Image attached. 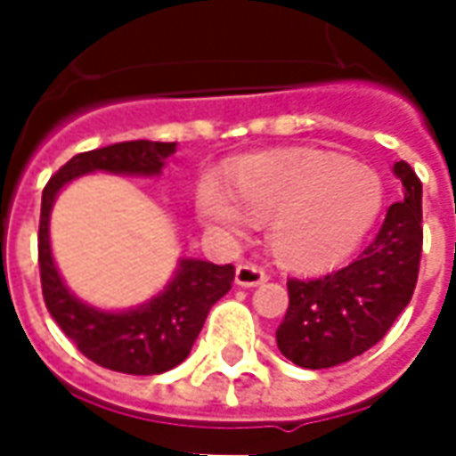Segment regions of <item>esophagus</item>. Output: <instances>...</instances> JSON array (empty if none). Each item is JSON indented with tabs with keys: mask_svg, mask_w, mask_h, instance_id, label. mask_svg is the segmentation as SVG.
<instances>
[{
	"mask_svg": "<svg viewBox=\"0 0 456 456\" xmlns=\"http://www.w3.org/2000/svg\"><path fill=\"white\" fill-rule=\"evenodd\" d=\"M234 281H237V286L241 288H254L261 286V283H266L268 273L261 266H254V264H241V266H237Z\"/></svg>",
	"mask_w": 456,
	"mask_h": 456,
	"instance_id": "obj_1",
	"label": "esophagus"
}]
</instances>
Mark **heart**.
Listing matches in <instances>:
<instances>
[{
  "label": "heart",
  "instance_id": "heart-1",
  "mask_svg": "<svg viewBox=\"0 0 456 456\" xmlns=\"http://www.w3.org/2000/svg\"><path fill=\"white\" fill-rule=\"evenodd\" d=\"M234 193L215 175L200 180V217L227 234L268 222V247L293 271H322L359 247L379 217L383 183L363 163L313 149L268 151L229 168Z\"/></svg>",
  "mask_w": 456,
  "mask_h": 456
}]
</instances>
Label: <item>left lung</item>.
I'll use <instances>...</instances> for the list:
<instances>
[{"instance_id": "1", "label": "left lung", "mask_w": 456, "mask_h": 456, "mask_svg": "<svg viewBox=\"0 0 456 456\" xmlns=\"http://www.w3.org/2000/svg\"><path fill=\"white\" fill-rule=\"evenodd\" d=\"M393 202L379 234L352 264L327 276L288 281V313L276 330L281 354L303 369H330L381 342L411 303L422 251V183L398 160Z\"/></svg>"}]
</instances>
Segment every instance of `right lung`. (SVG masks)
Here are the masks:
<instances>
[{"label": "right lung", "mask_w": 456, "mask_h": 456, "mask_svg": "<svg viewBox=\"0 0 456 456\" xmlns=\"http://www.w3.org/2000/svg\"><path fill=\"white\" fill-rule=\"evenodd\" d=\"M170 153H175V143L163 141H124L85 151L48 180L41 198L38 266L45 307L87 359L112 371L153 376L185 362L208 320L209 307L227 296L234 283V266H217L202 258H180L175 276L159 296L129 310H102L83 303L58 273L48 232L51 209L58 192L75 178L97 170L156 178Z\"/></svg>", "instance_id": "add662e5"}]
</instances>
